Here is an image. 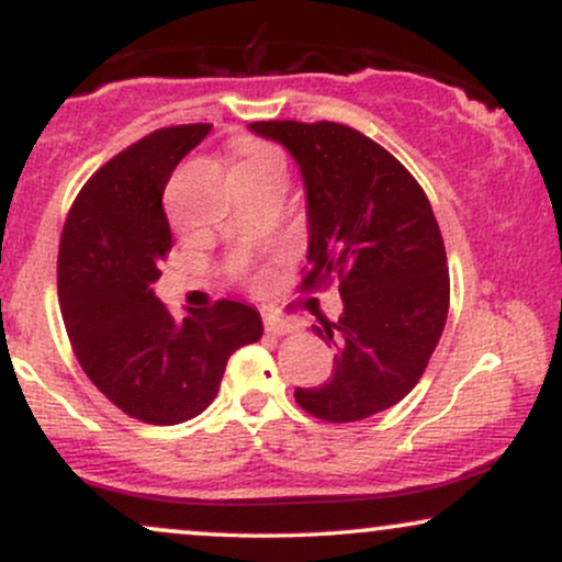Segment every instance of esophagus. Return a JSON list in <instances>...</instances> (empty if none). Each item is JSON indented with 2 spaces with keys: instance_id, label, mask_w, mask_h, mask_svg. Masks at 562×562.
<instances>
[{
  "instance_id": "esophagus-1",
  "label": "esophagus",
  "mask_w": 562,
  "mask_h": 562,
  "mask_svg": "<svg viewBox=\"0 0 562 562\" xmlns=\"http://www.w3.org/2000/svg\"><path fill=\"white\" fill-rule=\"evenodd\" d=\"M263 325H267V333L277 335V338H280V335H290L295 330V325H290V322L277 319V317H263Z\"/></svg>"
}]
</instances>
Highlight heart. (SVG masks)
Segmentation results:
<instances>
[{
	"label": "heart",
	"mask_w": 562,
	"mask_h": 562,
	"mask_svg": "<svg viewBox=\"0 0 562 562\" xmlns=\"http://www.w3.org/2000/svg\"><path fill=\"white\" fill-rule=\"evenodd\" d=\"M235 171H280L285 173V156L277 145L259 139L237 142V169Z\"/></svg>",
	"instance_id": "heart-1"
}]
</instances>
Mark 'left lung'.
Segmentation results:
<instances>
[{
  "instance_id": "obj_1",
  "label": "left lung",
  "mask_w": 562,
  "mask_h": 562,
  "mask_svg": "<svg viewBox=\"0 0 562 562\" xmlns=\"http://www.w3.org/2000/svg\"><path fill=\"white\" fill-rule=\"evenodd\" d=\"M256 137L293 156L306 192L303 290L338 282L344 314L314 325L335 348L333 378L295 389L314 417L357 423L398 404L436 351L449 312L441 232L423 187L357 128L256 121Z\"/></svg>"
}]
</instances>
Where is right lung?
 <instances>
[{
  "label": "right lung",
  "instance_id": "obj_1",
  "mask_svg": "<svg viewBox=\"0 0 562 562\" xmlns=\"http://www.w3.org/2000/svg\"><path fill=\"white\" fill-rule=\"evenodd\" d=\"M209 132V124L160 128L108 160L83 184L60 237L57 293L76 357L121 412L150 425L200 415L232 353L263 335L248 303L218 301L173 319L153 290L171 250L160 198Z\"/></svg>",
  "mask_w": 562,
  "mask_h": 562
}]
</instances>
